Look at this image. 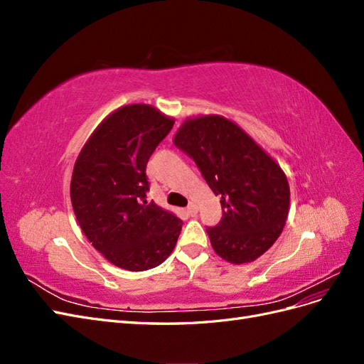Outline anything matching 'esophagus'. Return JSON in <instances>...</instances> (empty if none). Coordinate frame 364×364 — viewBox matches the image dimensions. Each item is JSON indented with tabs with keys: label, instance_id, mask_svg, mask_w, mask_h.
I'll use <instances>...</instances> for the list:
<instances>
[{
	"label": "esophagus",
	"instance_id": "34e87169",
	"mask_svg": "<svg viewBox=\"0 0 364 364\" xmlns=\"http://www.w3.org/2000/svg\"><path fill=\"white\" fill-rule=\"evenodd\" d=\"M186 213H188L190 215H196L197 214V203L191 202L188 206H186Z\"/></svg>",
	"mask_w": 364,
	"mask_h": 364
}]
</instances>
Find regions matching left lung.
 Returning a JSON list of instances; mask_svg holds the SVG:
<instances>
[{"mask_svg": "<svg viewBox=\"0 0 364 364\" xmlns=\"http://www.w3.org/2000/svg\"><path fill=\"white\" fill-rule=\"evenodd\" d=\"M174 146L199 167L220 197L223 217L206 228L217 255L232 264L255 261L281 235L290 206L287 176L246 132L220 115L188 118Z\"/></svg>", "mask_w": 364, "mask_h": 364, "instance_id": "obj_1", "label": "left lung"}]
</instances>
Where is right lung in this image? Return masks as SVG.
Listing matches in <instances>:
<instances>
[{
    "instance_id": "right-lung-1",
    "label": "right lung",
    "mask_w": 364,
    "mask_h": 364,
    "mask_svg": "<svg viewBox=\"0 0 364 364\" xmlns=\"http://www.w3.org/2000/svg\"><path fill=\"white\" fill-rule=\"evenodd\" d=\"M174 119L150 105L106 117L86 141L71 178V203L90 243L130 272L159 266L173 252L182 220L147 202V162Z\"/></svg>"
}]
</instances>
